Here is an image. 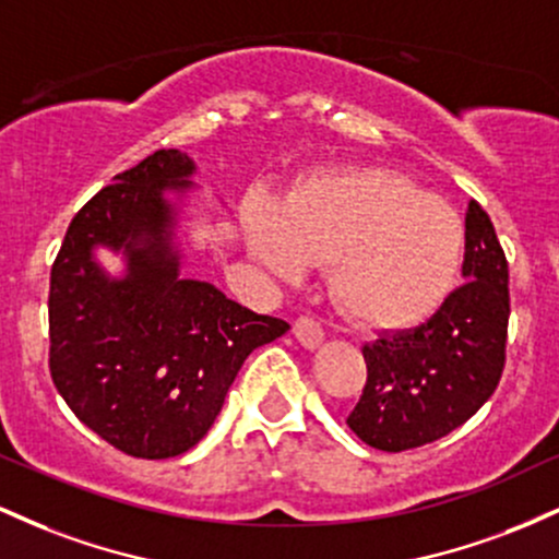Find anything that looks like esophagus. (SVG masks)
Segmentation results:
<instances>
[{
  "instance_id": "1",
  "label": "esophagus",
  "mask_w": 559,
  "mask_h": 559,
  "mask_svg": "<svg viewBox=\"0 0 559 559\" xmlns=\"http://www.w3.org/2000/svg\"><path fill=\"white\" fill-rule=\"evenodd\" d=\"M294 336L299 338L301 346H307V349H316V346L323 342V325H320L318 318L312 316H299L294 320Z\"/></svg>"
}]
</instances>
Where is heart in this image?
Instances as JSON below:
<instances>
[{"mask_svg": "<svg viewBox=\"0 0 559 559\" xmlns=\"http://www.w3.org/2000/svg\"><path fill=\"white\" fill-rule=\"evenodd\" d=\"M249 249L267 271L331 262V292L346 316L413 325L457 281L465 223L444 199L389 170H352L292 191L275 207L247 210Z\"/></svg>", "mask_w": 559, "mask_h": 559, "instance_id": "heart-1", "label": "heart"}]
</instances>
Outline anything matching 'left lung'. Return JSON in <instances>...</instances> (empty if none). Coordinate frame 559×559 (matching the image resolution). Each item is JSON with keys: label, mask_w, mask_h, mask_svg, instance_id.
<instances>
[{"label": "left lung", "mask_w": 559, "mask_h": 559, "mask_svg": "<svg viewBox=\"0 0 559 559\" xmlns=\"http://www.w3.org/2000/svg\"><path fill=\"white\" fill-rule=\"evenodd\" d=\"M463 278L431 320L362 346L368 378L346 426L368 447L404 452L431 444L497 391L507 360L510 265L476 199L465 213Z\"/></svg>", "instance_id": "8db88e82"}]
</instances>
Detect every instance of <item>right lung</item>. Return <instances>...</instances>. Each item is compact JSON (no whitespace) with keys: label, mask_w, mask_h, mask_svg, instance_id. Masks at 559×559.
<instances>
[{"label":"right lung","mask_w":559,"mask_h":559,"mask_svg":"<svg viewBox=\"0 0 559 559\" xmlns=\"http://www.w3.org/2000/svg\"><path fill=\"white\" fill-rule=\"evenodd\" d=\"M194 170L157 150L88 199L49 273V376L75 418L141 460L183 454L210 431L243 360L288 331L202 281L178 278L163 186ZM145 247L136 248L135 239ZM94 242L123 246L132 273L107 282Z\"/></svg>","instance_id":"right-lung-1"}]
</instances>
